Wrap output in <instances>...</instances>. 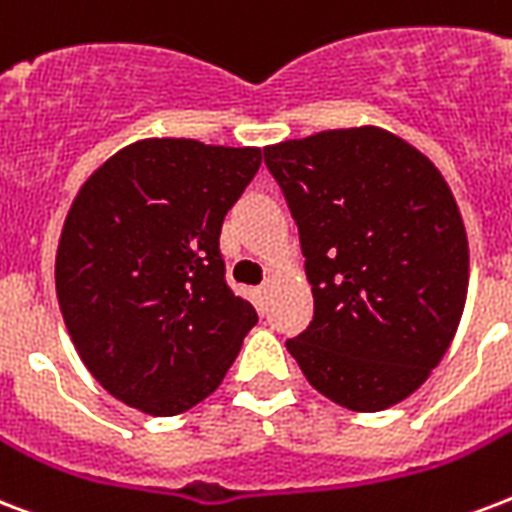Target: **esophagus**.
Segmentation results:
<instances>
[{
	"label": "esophagus",
	"instance_id": "esophagus-1",
	"mask_svg": "<svg viewBox=\"0 0 512 512\" xmlns=\"http://www.w3.org/2000/svg\"><path fill=\"white\" fill-rule=\"evenodd\" d=\"M268 292H271V282H263L260 287H257V298H260V303L268 300Z\"/></svg>",
	"mask_w": 512,
	"mask_h": 512
}]
</instances>
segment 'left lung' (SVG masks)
Segmentation results:
<instances>
[{
	"instance_id": "1",
	"label": "left lung",
	"mask_w": 512,
	"mask_h": 512,
	"mask_svg": "<svg viewBox=\"0 0 512 512\" xmlns=\"http://www.w3.org/2000/svg\"><path fill=\"white\" fill-rule=\"evenodd\" d=\"M300 233L311 325L287 341L308 384L376 413L419 389L462 319L470 249L451 187L384 128L265 147Z\"/></svg>"
}]
</instances>
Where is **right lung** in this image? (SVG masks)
Wrapping results in <instances>:
<instances>
[{
  "instance_id": "right-lung-1",
  "label": "right lung",
  "mask_w": 512,
  "mask_h": 512,
  "mask_svg": "<svg viewBox=\"0 0 512 512\" xmlns=\"http://www.w3.org/2000/svg\"><path fill=\"white\" fill-rule=\"evenodd\" d=\"M260 161V147L142 139L74 195L58 306L85 368L120 403L185 413L239 357L257 314L225 282L220 230Z\"/></svg>"
}]
</instances>
